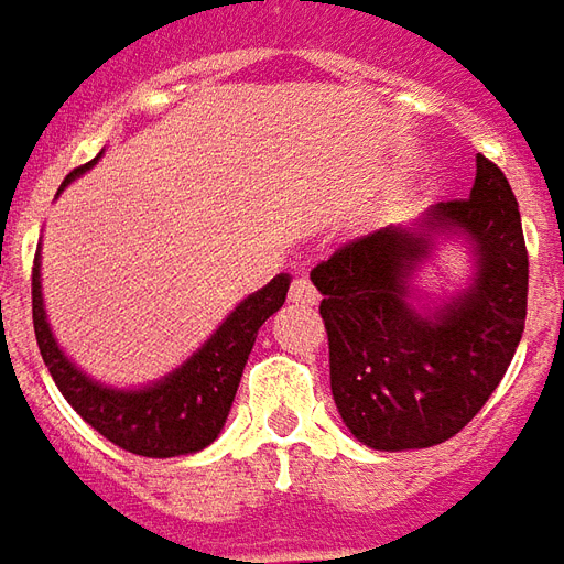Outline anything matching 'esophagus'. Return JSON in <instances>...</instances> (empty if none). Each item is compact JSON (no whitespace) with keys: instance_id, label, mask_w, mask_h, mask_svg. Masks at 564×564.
I'll return each mask as SVG.
<instances>
[{"instance_id":"esophagus-1","label":"esophagus","mask_w":564,"mask_h":564,"mask_svg":"<svg viewBox=\"0 0 564 564\" xmlns=\"http://www.w3.org/2000/svg\"><path fill=\"white\" fill-rule=\"evenodd\" d=\"M291 303H297V306H315L318 303V291L315 285L306 279V275H297L294 282H291Z\"/></svg>"}]
</instances>
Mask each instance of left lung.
<instances>
[{"mask_svg": "<svg viewBox=\"0 0 564 564\" xmlns=\"http://www.w3.org/2000/svg\"><path fill=\"white\" fill-rule=\"evenodd\" d=\"M471 242V285L422 314L409 282L433 237ZM330 349V391L346 429L370 449L401 453L449 441L482 410L513 361L529 301V251L513 191L477 158L467 199L437 203L419 227H382L315 267Z\"/></svg>", "mask_w": 564, "mask_h": 564, "instance_id": "obj_1", "label": "left lung"}]
</instances>
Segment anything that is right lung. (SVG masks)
I'll list each match as a JSON object with an SVG mask.
<instances>
[{
    "instance_id": "obj_1",
    "label": "right lung",
    "mask_w": 564,
    "mask_h": 564,
    "mask_svg": "<svg viewBox=\"0 0 564 564\" xmlns=\"http://www.w3.org/2000/svg\"><path fill=\"white\" fill-rule=\"evenodd\" d=\"M94 163L97 161L72 170L63 187L69 185L75 175L90 170ZM39 267L42 263L35 254L33 325L39 352L45 358V367L51 370L57 389L90 429H97L106 441L127 453L145 455V458L199 453L221 434L254 337L263 322L285 303L291 285L289 275L282 273L275 275L273 282H267L261 291L249 294L197 352L182 367H175L170 377L158 379L145 389H109L82 373L57 346L47 325Z\"/></svg>"
}]
</instances>
